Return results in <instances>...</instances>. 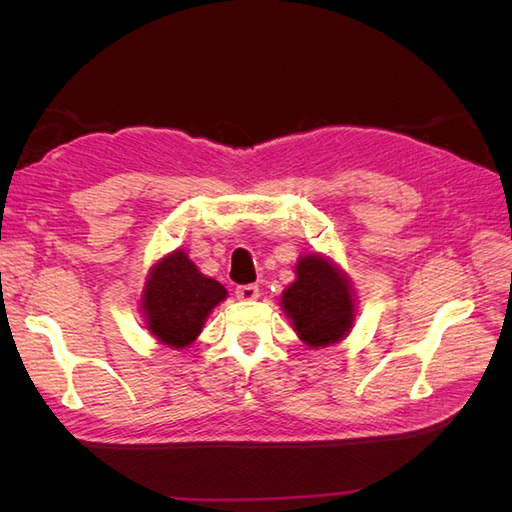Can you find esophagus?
<instances>
[{
	"label": "esophagus",
	"instance_id": "1",
	"mask_svg": "<svg viewBox=\"0 0 512 512\" xmlns=\"http://www.w3.org/2000/svg\"><path fill=\"white\" fill-rule=\"evenodd\" d=\"M235 294H237L239 301H256L260 297V290L254 284H247V286H239L235 290Z\"/></svg>",
	"mask_w": 512,
	"mask_h": 512
}]
</instances>
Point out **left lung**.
<instances>
[{
  "label": "left lung",
  "instance_id": "obj_1",
  "mask_svg": "<svg viewBox=\"0 0 512 512\" xmlns=\"http://www.w3.org/2000/svg\"><path fill=\"white\" fill-rule=\"evenodd\" d=\"M282 312L301 342L329 348L350 335L359 314V301L348 273L320 252L299 256L294 282L282 292Z\"/></svg>",
  "mask_w": 512,
  "mask_h": 512
}]
</instances>
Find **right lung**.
Returning <instances> with one entry per match:
<instances>
[{
    "label": "right lung",
    "mask_w": 512,
    "mask_h": 512,
    "mask_svg": "<svg viewBox=\"0 0 512 512\" xmlns=\"http://www.w3.org/2000/svg\"><path fill=\"white\" fill-rule=\"evenodd\" d=\"M226 297L228 290L200 273L188 252L175 250L149 267L138 312L158 344L183 350L196 342L209 314Z\"/></svg>",
    "instance_id": "obj_1"
}]
</instances>
